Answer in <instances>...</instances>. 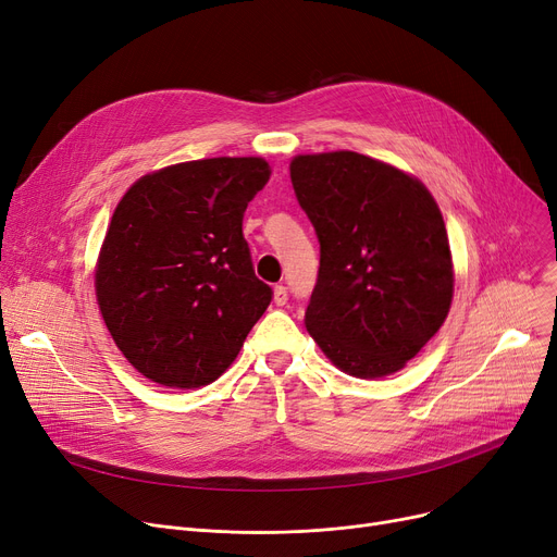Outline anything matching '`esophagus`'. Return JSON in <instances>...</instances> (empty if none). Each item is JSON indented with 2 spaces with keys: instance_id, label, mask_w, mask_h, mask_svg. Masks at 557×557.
Returning a JSON list of instances; mask_svg holds the SVG:
<instances>
[{
  "instance_id": "obj_1",
  "label": "esophagus",
  "mask_w": 557,
  "mask_h": 557,
  "mask_svg": "<svg viewBox=\"0 0 557 557\" xmlns=\"http://www.w3.org/2000/svg\"><path fill=\"white\" fill-rule=\"evenodd\" d=\"M286 300H288V290H286V286H284V284H277V286L273 288V302H275L277 307H284V305H286Z\"/></svg>"
}]
</instances>
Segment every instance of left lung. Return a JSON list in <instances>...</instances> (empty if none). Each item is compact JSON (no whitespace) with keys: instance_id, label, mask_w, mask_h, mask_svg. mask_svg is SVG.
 Returning a JSON list of instances; mask_svg holds the SVG:
<instances>
[{"instance_id":"1","label":"left lung","mask_w":557,"mask_h":557,"mask_svg":"<svg viewBox=\"0 0 557 557\" xmlns=\"http://www.w3.org/2000/svg\"><path fill=\"white\" fill-rule=\"evenodd\" d=\"M290 183L320 242L309 334L352 376L401 370L454 298L441 208L413 175L355 151L296 156Z\"/></svg>"}]
</instances>
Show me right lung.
Segmentation results:
<instances>
[{
  "mask_svg": "<svg viewBox=\"0 0 557 557\" xmlns=\"http://www.w3.org/2000/svg\"><path fill=\"white\" fill-rule=\"evenodd\" d=\"M269 178L261 158L181 162L146 173L116 205L97 261V302L116 347L151 382H216L271 305L242 230Z\"/></svg>",
  "mask_w": 557,
  "mask_h": 557,
  "instance_id": "obj_1",
  "label": "right lung"
}]
</instances>
